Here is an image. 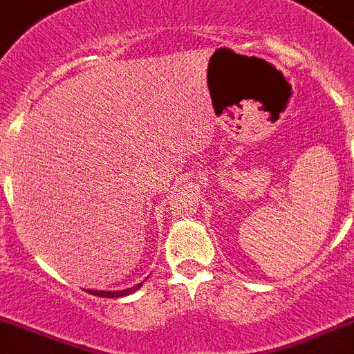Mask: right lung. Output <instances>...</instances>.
I'll list each match as a JSON object with an SVG mask.
<instances>
[{"label": "right lung", "mask_w": 354, "mask_h": 354, "mask_svg": "<svg viewBox=\"0 0 354 354\" xmlns=\"http://www.w3.org/2000/svg\"><path fill=\"white\" fill-rule=\"evenodd\" d=\"M142 286L140 284H137V286L133 288H126V290H115V291H102V290H86L87 293L95 295V297H103V298H121V297H128V295L135 293V291L138 290V288Z\"/></svg>", "instance_id": "add662e5"}]
</instances>
